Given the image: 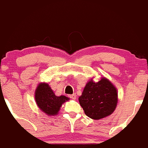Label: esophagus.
I'll list each match as a JSON object with an SVG mask.
<instances>
[{"label": "esophagus", "mask_w": 148, "mask_h": 148, "mask_svg": "<svg viewBox=\"0 0 148 148\" xmlns=\"http://www.w3.org/2000/svg\"><path fill=\"white\" fill-rule=\"evenodd\" d=\"M69 97H70V98H72V99H75V98H76V95H75V94L70 95H69Z\"/></svg>", "instance_id": "esophagus-1"}]
</instances>
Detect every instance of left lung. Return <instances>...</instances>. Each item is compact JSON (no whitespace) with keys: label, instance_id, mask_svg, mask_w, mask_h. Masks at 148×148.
<instances>
[{"label":"left lung","instance_id":"obj_1","mask_svg":"<svg viewBox=\"0 0 148 148\" xmlns=\"http://www.w3.org/2000/svg\"><path fill=\"white\" fill-rule=\"evenodd\" d=\"M80 105L86 116L93 120H100L112 114L117 104V91L106 78L97 82L91 79L78 97Z\"/></svg>","mask_w":148,"mask_h":148}]
</instances>
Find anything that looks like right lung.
<instances>
[{
	"label": "right lung",
	"mask_w": 148,
	"mask_h": 148,
	"mask_svg": "<svg viewBox=\"0 0 148 148\" xmlns=\"http://www.w3.org/2000/svg\"><path fill=\"white\" fill-rule=\"evenodd\" d=\"M35 100L38 107L47 115H56L60 107L69 98L64 95L56 96L46 83L38 85L35 91Z\"/></svg>",
	"instance_id": "right-lung-1"
}]
</instances>
